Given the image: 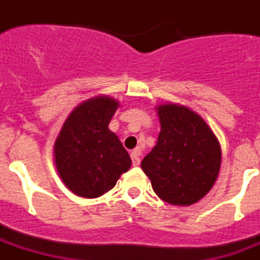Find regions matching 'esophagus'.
Masks as SVG:
<instances>
[{
  "label": "esophagus",
  "instance_id": "obj_1",
  "mask_svg": "<svg viewBox=\"0 0 260 260\" xmlns=\"http://www.w3.org/2000/svg\"><path fill=\"white\" fill-rule=\"evenodd\" d=\"M139 156H141V150H139V148H135L132 152V161L134 167H138V165L141 164V157H139Z\"/></svg>",
  "mask_w": 260,
  "mask_h": 260
}]
</instances>
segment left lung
I'll use <instances>...</instances> for the list:
<instances>
[{
    "label": "left lung",
    "mask_w": 260,
    "mask_h": 260,
    "mask_svg": "<svg viewBox=\"0 0 260 260\" xmlns=\"http://www.w3.org/2000/svg\"><path fill=\"white\" fill-rule=\"evenodd\" d=\"M156 112L161 130L141 167L161 201L191 206L208 194L219 177V139L190 108L167 103L157 105Z\"/></svg>",
    "instance_id": "obj_1"
}]
</instances>
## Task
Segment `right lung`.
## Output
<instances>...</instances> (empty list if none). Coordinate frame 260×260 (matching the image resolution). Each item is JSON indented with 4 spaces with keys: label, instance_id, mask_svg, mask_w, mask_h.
<instances>
[{
    "label": "right lung",
    "instance_id": "right-lung-1",
    "mask_svg": "<svg viewBox=\"0 0 260 260\" xmlns=\"http://www.w3.org/2000/svg\"><path fill=\"white\" fill-rule=\"evenodd\" d=\"M119 102L99 95L71 110L53 147L54 165L63 185L78 197L99 198L116 186L132 158L109 122Z\"/></svg>",
    "mask_w": 260,
    "mask_h": 260
}]
</instances>
